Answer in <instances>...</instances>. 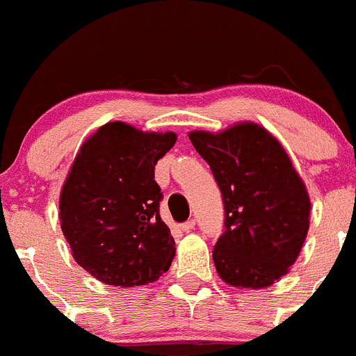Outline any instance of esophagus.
<instances>
[{"mask_svg":"<svg viewBox=\"0 0 356 356\" xmlns=\"http://www.w3.org/2000/svg\"><path fill=\"white\" fill-rule=\"evenodd\" d=\"M193 227H195V220H188V221H185V223L179 225V228H181L183 232H192Z\"/></svg>","mask_w":356,"mask_h":356,"instance_id":"obj_1","label":"esophagus"}]
</instances>
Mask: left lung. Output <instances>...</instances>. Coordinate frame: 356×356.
Returning <instances> with one entry per match:
<instances>
[{
  "label": "left lung",
  "mask_w": 356,
  "mask_h": 356,
  "mask_svg": "<svg viewBox=\"0 0 356 356\" xmlns=\"http://www.w3.org/2000/svg\"><path fill=\"white\" fill-rule=\"evenodd\" d=\"M188 138L223 197L225 234L213 251L218 275L238 289L272 286L294 265L308 234L305 181L279 140L256 122Z\"/></svg>",
  "instance_id": "left-lung-1"
}]
</instances>
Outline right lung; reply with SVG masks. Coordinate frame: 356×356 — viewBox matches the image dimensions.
I'll return each mask as SVG.
<instances>
[{"instance_id": "right-lung-1", "label": "right lung", "mask_w": 356, "mask_h": 356, "mask_svg": "<svg viewBox=\"0 0 356 356\" xmlns=\"http://www.w3.org/2000/svg\"><path fill=\"white\" fill-rule=\"evenodd\" d=\"M177 133L142 131L122 121L100 126L81 145L60 192V227L72 258L108 286L156 282L175 258L159 216L154 168Z\"/></svg>"}]
</instances>
